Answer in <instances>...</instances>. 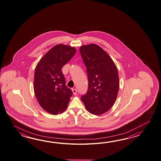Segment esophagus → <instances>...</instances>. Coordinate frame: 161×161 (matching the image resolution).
I'll list each match as a JSON object with an SVG mask.
<instances>
[{
    "label": "esophagus",
    "instance_id": "esophagus-1",
    "mask_svg": "<svg viewBox=\"0 0 161 161\" xmlns=\"http://www.w3.org/2000/svg\"><path fill=\"white\" fill-rule=\"evenodd\" d=\"M72 92H73V93L75 95H77V89H75V88L72 89Z\"/></svg>",
    "mask_w": 161,
    "mask_h": 161
}]
</instances>
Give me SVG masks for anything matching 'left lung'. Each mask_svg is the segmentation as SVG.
I'll return each mask as SVG.
<instances>
[{
	"label": "left lung",
	"instance_id": "1",
	"mask_svg": "<svg viewBox=\"0 0 161 161\" xmlns=\"http://www.w3.org/2000/svg\"><path fill=\"white\" fill-rule=\"evenodd\" d=\"M80 52L88 78V91L81 99L90 113L103 114L111 108L117 97L119 88L117 68L107 53L97 44L82 46Z\"/></svg>",
	"mask_w": 161,
	"mask_h": 161
}]
</instances>
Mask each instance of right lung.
<instances>
[{"mask_svg": "<svg viewBox=\"0 0 161 161\" xmlns=\"http://www.w3.org/2000/svg\"><path fill=\"white\" fill-rule=\"evenodd\" d=\"M75 52L73 47L59 44L51 48L36 65L34 92L40 106L50 114H61L67 108L73 92L66 86L62 68Z\"/></svg>", "mask_w": 161, "mask_h": 161, "instance_id": "add662e5", "label": "right lung"}]
</instances>
